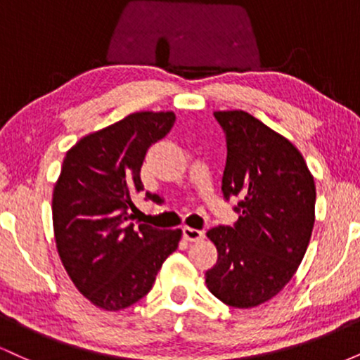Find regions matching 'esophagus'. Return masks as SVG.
Returning <instances> with one entry per match:
<instances>
[{
    "label": "esophagus",
    "instance_id": "obj_1",
    "mask_svg": "<svg viewBox=\"0 0 360 360\" xmlns=\"http://www.w3.org/2000/svg\"><path fill=\"white\" fill-rule=\"evenodd\" d=\"M183 237L189 242H200L205 238V233L201 230L191 229V226H184L183 229Z\"/></svg>",
    "mask_w": 360,
    "mask_h": 360
}]
</instances>
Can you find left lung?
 <instances>
[{"label": "left lung", "instance_id": "left-lung-1", "mask_svg": "<svg viewBox=\"0 0 360 360\" xmlns=\"http://www.w3.org/2000/svg\"><path fill=\"white\" fill-rule=\"evenodd\" d=\"M226 137L221 191L240 196L235 226L206 237L218 260L206 271L213 296L233 308L266 303L291 281L315 225V179L286 137L247 111H214Z\"/></svg>", "mask_w": 360, "mask_h": 360}]
</instances>
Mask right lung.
<instances>
[{
    "instance_id": "right-lung-1",
    "label": "right lung",
    "mask_w": 360,
    "mask_h": 360,
    "mask_svg": "<svg viewBox=\"0 0 360 360\" xmlns=\"http://www.w3.org/2000/svg\"><path fill=\"white\" fill-rule=\"evenodd\" d=\"M176 122L172 111H137L84 135L68 150L53 186V237L62 266L84 298L106 311L137 303L152 289L179 229L134 226V196L148 147ZM152 201L157 194L147 193Z\"/></svg>"
}]
</instances>
